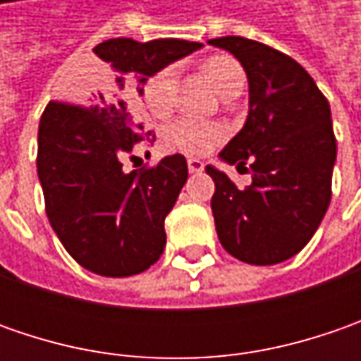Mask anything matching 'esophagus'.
<instances>
[{
  "label": "esophagus",
  "instance_id": "1",
  "mask_svg": "<svg viewBox=\"0 0 361 361\" xmlns=\"http://www.w3.org/2000/svg\"><path fill=\"white\" fill-rule=\"evenodd\" d=\"M187 164H188V171H190L192 174L202 173V171H204V162L199 159H188Z\"/></svg>",
  "mask_w": 361,
  "mask_h": 361
}]
</instances>
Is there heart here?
<instances>
[{"label": "heart", "instance_id": "obj_1", "mask_svg": "<svg viewBox=\"0 0 361 361\" xmlns=\"http://www.w3.org/2000/svg\"><path fill=\"white\" fill-rule=\"evenodd\" d=\"M204 74L209 76L213 88L221 96L235 86H243L245 74L243 68L229 56H213L204 63ZM142 102L152 116H169L176 104V68L164 66L154 72L142 86ZM225 138V130L213 124L195 118H178L164 132V142L169 148L187 152V154H204L215 148Z\"/></svg>", "mask_w": 361, "mask_h": 361}]
</instances>
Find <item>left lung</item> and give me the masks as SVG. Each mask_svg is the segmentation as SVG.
Returning <instances> with one entry per match:
<instances>
[{"label": "left lung", "instance_id": "1", "mask_svg": "<svg viewBox=\"0 0 361 361\" xmlns=\"http://www.w3.org/2000/svg\"><path fill=\"white\" fill-rule=\"evenodd\" d=\"M209 44L233 54L249 80L245 126L219 159L251 171V185L237 188L207 166L215 180L216 235L243 263L275 265L310 243L329 207L338 154L329 102L313 78L277 49L239 35Z\"/></svg>", "mask_w": 361, "mask_h": 361}]
</instances>
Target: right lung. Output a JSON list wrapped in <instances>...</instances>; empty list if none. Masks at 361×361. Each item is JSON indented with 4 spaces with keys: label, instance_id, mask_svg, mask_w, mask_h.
<instances>
[{
    "label": "right lung",
    "instance_id": "add662e5",
    "mask_svg": "<svg viewBox=\"0 0 361 361\" xmlns=\"http://www.w3.org/2000/svg\"><path fill=\"white\" fill-rule=\"evenodd\" d=\"M176 37L106 39L94 48L100 68L76 90L81 104L49 102L37 132V176L49 225L84 269L130 277L154 265L164 251V219L188 176L183 154L157 166L122 171L142 134V86L160 68L201 49Z\"/></svg>",
    "mask_w": 361,
    "mask_h": 361
}]
</instances>
